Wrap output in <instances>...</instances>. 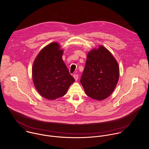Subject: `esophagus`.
<instances>
[{
	"instance_id": "esophagus-1",
	"label": "esophagus",
	"mask_w": 149,
	"mask_h": 149,
	"mask_svg": "<svg viewBox=\"0 0 149 149\" xmlns=\"http://www.w3.org/2000/svg\"><path fill=\"white\" fill-rule=\"evenodd\" d=\"M73 77L74 78V79H75V81H77V80L78 79V74H74Z\"/></svg>"
}]
</instances>
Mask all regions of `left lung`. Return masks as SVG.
Returning <instances> with one entry per match:
<instances>
[{"label":"left lung","mask_w":149,"mask_h":149,"mask_svg":"<svg viewBox=\"0 0 149 149\" xmlns=\"http://www.w3.org/2000/svg\"><path fill=\"white\" fill-rule=\"evenodd\" d=\"M119 77V67L113 54L102 45L87 53L81 83L86 95L102 100L114 91Z\"/></svg>","instance_id":"8db88e82"}]
</instances>
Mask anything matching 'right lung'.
<instances>
[{"mask_svg": "<svg viewBox=\"0 0 149 149\" xmlns=\"http://www.w3.org/2000/svg\"><path fill=\"white\" fill-rule=\"evenodd\" d=\"M57 42L43 47L35 58L32 68L33 84L39 94L49 100L64 96L75 81L62 59L63 50Z\"/></svg>", "mask_w": 149, "mask_h": 149, "instance_id": "right-lung-1", "label": "right lung"}]
</instances>
